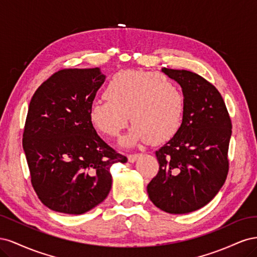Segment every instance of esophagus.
<instances>
[{"mask_svg":"<svg viewBox=\"0 0 257 257\" xmlns=\"http://www.w3.org/2000/svg\"><path fill=\"white\" fill-rule=\"evenodd\" d=\"M141 153H134V154H128L127 155V159H128V161L131 162V163H134V162H136L139 158H141Z\"/></svg>","mask_w":257,"mask_h":257,"instance_id":"esophagus-1","label":"esophagus"}]
</instances>
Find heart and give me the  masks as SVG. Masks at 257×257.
<instances>
[{"label": "heart", "mask_w": 257, "mask_h": 257, "mask_svg": "<svg viewBox=\"0 0 257 257\" xmlns=\"http://www.w3.org/2000/svg\"><path fill=\"white\" fill-rule=\"evenodd\" d=\"M106 99L89 107V118L104 135L118 136L128 116L133 126L121 139L124 146L146 141L161 144L181 125L183 97L177 84L158 73L126 69L115 73L104 89ZM129 115H127V113Z\"/></svg>", "instance_id": "obj_1"}]
</instances>
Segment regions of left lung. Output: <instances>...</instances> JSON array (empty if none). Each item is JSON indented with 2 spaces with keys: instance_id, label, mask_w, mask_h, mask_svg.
Listing matches in <instances>:
<instances>
[{
  "instance_id": "left-lung-1",
  "label": "left lung",
  "mask_w": 257,
  "mask_h": 257,
  "mask_svg": "<svg viewBox=\"0 0 257 257\" xmlns=\"http://www.w3.org/2000/svg\"><path fill=\"white\" fill-rule=\"evenodd\" d=\"M183 93V116L175 136L155 152L159 173L147 186L161 210L184 214L206 206L228 174L231 121L220 92L185 69L162 68Z\"/></svg>"
}]
</instances>
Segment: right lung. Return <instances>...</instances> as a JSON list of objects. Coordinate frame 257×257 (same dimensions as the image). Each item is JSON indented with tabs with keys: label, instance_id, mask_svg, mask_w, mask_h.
<instances>
[{
	"label": "right lung",
	"instance_id": "1",
	"mask_svg": "<svg viewBox=\"0 0 257 257\" xmlns=\"http://www.w3.org/2000/svg\"><path fill=\"white\" fill-rule=\"evenodd\" d=\"M104 81L98 67L61 69L30 102L22 146L33 189L53 211L82 214L102 203L111 189L110 167L127 161L89 118Z\"/></svg>",
	"mask_w": 257,
	"mask_h": 257
}]
</instances>
